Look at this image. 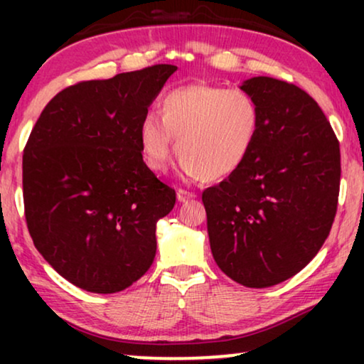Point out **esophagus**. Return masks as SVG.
Here are the masks:
<instances>
[{
    "instance_id": "esophagus-1",
    "label": "esophagus",
    "mask_w": 364,
    "mask_h": 364,
    "mask_svg": "<svg viewBox=\"0 0 364 364\" xmlns=\"http://www.w3.org/2000/svg\"><path fill=\"white\" fill-rule=\"evenodd\" d=\"M193 197H196V193L191 192V191H186V188H178V191H177V200L178 202H187Z\"/></svg>"
}]
</instances>
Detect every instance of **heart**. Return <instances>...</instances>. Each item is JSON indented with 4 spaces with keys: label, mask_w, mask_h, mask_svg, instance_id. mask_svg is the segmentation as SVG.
<instances>
[{
    "label": "heart",
    "mask_w": 364,
    "mask_h": 364,
    "mask_svg": "<svg viewBox=\"0 0 364 364\" xmlns=\"http://www.w3.org/2000/svg\"><path fill=\"white\" fill-rule=\"evenodd\" d=\"M260 121V107L250 94L213 84H188L164 96L161 117L152 112L144 116L139 141L154 172L167 168L176 139L181 171L187 177L218 181L245 162Z\"/></svg>",
    "instance_id": "heart-1"
}]
</instances>
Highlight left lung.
Here are the masks:
<instances>
[{
  "instance_id": "obj_1",
  "label": "left lung",
  "mask_w": 364,
  "mask_h": 364,
  "mask_svg": "<svg viewBox=\"0 0 364 364\" xmlns=\"http://www.w3.org/2000/svg\"><path fill=\"white\" fill-rule=\"evenodd\" d=\"M262 121L242 167L202 192L212 255L248 288L303 270L330 235L340 193V142L321 107L295 84L258 76L242 84Z\"/></svg>"
}]
</instances>
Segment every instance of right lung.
<instances>
[{"label":"right lung","instance_id":"add662e5","mask_svg":"<svg viewBox=\"0 0 364 364\" xmlns=\"http://www.w3.org/2000/svg\"><path fill=\"white\" fill-rule=\"evenodd\" d=\"M172 64L58 92L23 154L24 215L34 247L73 285L126 290L151 268L156 223L176 191L142 161L139 127Z\"/></svg>","mask_w":364,"mask_h":364}]
</instances>
